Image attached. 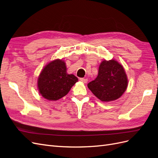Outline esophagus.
I'll list each match as a JSON object with an SVG mask.
<instances>
[{
  "instance_id": "obj_1",
  "label": "esophagus",
  "mask_w": 158,
  "mask_h": 158,
  "mask_svg": "<svg viewBox=\"0 0 158 158\" xmlns=\"http://www.w3.org/2000/svg\"><path fill=\"white\" fill-rule=\"evenodd\" d=\"M80 80L81 82H82L84 83H87L88 82V79L87 78H80Z\"/></svg>"
}]
</instances>
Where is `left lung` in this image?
<instances>
[{
	"mask_svg": "<svg viewBox=\"0 0 158 158\" xmlns=\"http://www.w3.org/2000/svg\"><path fill=\"white\" fill-rule=\"evenodd\" d=\"M128 85L123 66L114 60H104L100 64L98 75L88 84V88L102 102H111L120 98Z\"/></svg>",
	"mask_w": 158,
	"mask_h": 158,
	"instance_id": "1",
	"label": "left lung"
}]
</instances>
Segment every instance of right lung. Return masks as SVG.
<instances>
[{
    "label": "right lung",
    "mask_w": 158,
    "mask_h": 158,
    "mask_svg": "<svg viewBox=\"0 0 158 158\" xmlns=\"http://www.w3.org/2000/svg\"><path fill=\"white\" fill-rule=\"evenodd\" d=\"M76 82L77 77L66 73L64 62L56 59L43 69L38 78L37 86L44 98L56 101L67 94Z\"/></svg>",
    "instance_id": "right-lung-1"
}]
</instances>
